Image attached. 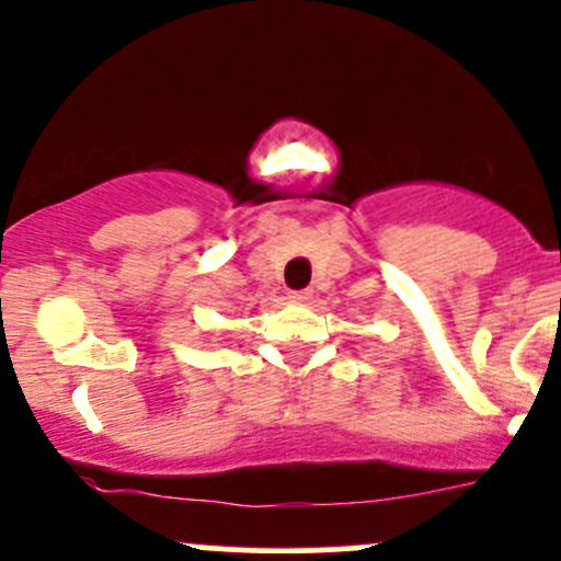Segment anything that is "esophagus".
<instances>
[{"mask_svg":"<svg viewBox=\"0 0 561 561\" xmlns=\"http://www.w3.org/2000/svg\"><path fill=\"white\" fill-rule=\"evenodd\" d=\"M287 298H290V304H306L311 298V290H293Z\"/></svg>","mask_w":561,"mask_h":561,"instance_id":"34e87169","label":"esophagus"}]
</instances>
